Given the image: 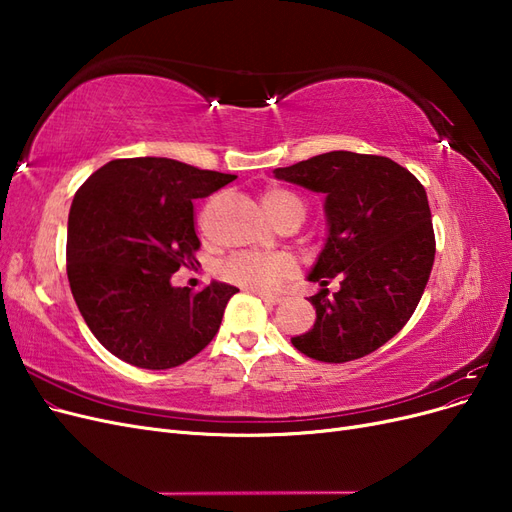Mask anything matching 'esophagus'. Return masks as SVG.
I'll return each instance as SVG.
<instances>
[{"label": "esophagus", "mask_w": 512, "mask_h": 512, "mask_svg": "<svg viewBox=\"0 0 512 512\" xmlns=\"http://www.w3.org/2000/svg\"><path fill=\"white\" fill-rule=\"evenodd\" d=\"M256 294H258V297H260L262 301L269 303V305L282 303V297H280V294H271V292H262V290H256Z\"/></svg>", "instance_id": "34e87169"}]
</instances>
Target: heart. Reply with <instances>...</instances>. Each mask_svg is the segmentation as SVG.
I'll list each match as a JSON object with an SVG mask.
<instances>
[{
    "label": "heart",
    "instance_id": "1",
    "mask_svg": "<svg viewBox=\"0 0 512 512\" xmlns=\"http://www.w3.org/2000/svg\"><path fill=\"white\" fill-rule=\"evenodd\" d=\"M262 207H265L269 218L275 222H282L284 218H290V215H299L303 220L305 215L303 198L284 188H271L262 194ZM292 273L294 265L288 256L250 252L230 256L220 269V275L226 282L262 292L275 290L284 280H288Z\"/></svg>",
    "mask_w": 512,
    "mask_h": 512
}]
</instances>
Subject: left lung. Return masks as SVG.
Instances as JSON below:
<instances>
[{
    "mask_svg": "<svg viewBox=\"0 0 512 512\" xmlns=\"http://www.w3.org/2000/svg\"><path fill=\"white\" fill-rule=\"evenodd\" d=\"M273 175L327 196L329 237L309 280L327 286L342 275L337 292L309 297L316 322L292 346L322 363L378 350L414 314L436 258L421 181L389 158L352 151L322 153Z\"/></svg>",
    "mask_w": 512,
    "mask_h": 512,
    "instance_id": "8db88e82",
    "label": "left lung"
}]
</instances>
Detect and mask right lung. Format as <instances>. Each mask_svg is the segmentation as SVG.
<instances>
[{
	"instance_id": "1",
	"label": "right lung",
	"mask_w": 512,
	"mask_h": 512,
	"mask_svg": "<svg viewBox=\"0 0 512 512\" xmlns=\"http://www.w3.org/2000/svg\"><path fill=\"white\" fill-rule=\"evenodd\" d=\"M237 175L168 158H123L98 168L68 215V282L87 327L117 359L143 369L190 361L218 333L239 288H175L200 241L194 200Z\"/></svg>"
}]
</instances>
